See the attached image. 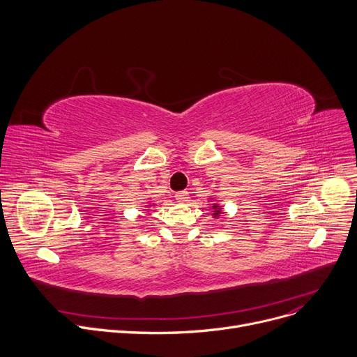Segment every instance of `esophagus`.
Returning <instances> with one entry per match:
<instances>
[{
	"label": "esophagus",
	"mask_w": 357,
	"mask_h": 357,
	"mask_svg": "<svg viewBox=\"0 0 357 357\" xmlns=\"http://www.w3.org/2000/svg\"><path fill=\"white\" fill-rule=\"evenodd\" d=\"M175 199L176 202H181V204H185L189 201V194L186 191H179L175 194Z\"/></svg>",
	"instance_id": "obj_1"
}]
</instances>
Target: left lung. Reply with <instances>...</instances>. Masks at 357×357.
Wrapping results in <instances>:
<instances>
[{
  "label": "left lung",
  "instance_id": "obj_1",
  "mask_svg": "<svg viewBox=\"0 0 357 357\" xmlns=\"http://www.w3.org/2000/svg\"><path fill=\"white\" fill-rule=\"evenodd\" d=\"M212 209H213V218L220 217V213H221V211H222L221 205H218V204H212Z\"/></svg>",
  "mask_w": 357,
  "mask_h": 357
}]
</instances>
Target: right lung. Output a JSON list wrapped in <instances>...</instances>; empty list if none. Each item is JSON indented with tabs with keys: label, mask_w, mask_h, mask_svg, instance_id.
<instances>
[{
	"label": "right lung",
	"mask_w": 357,
	"mask_h": 357,
	"mask_svg": "<svg viewBox=\"0 0 357 357\" xmlns=\"http://www.w3.org/2000/svg\"><path fill=\"white\" fill-rule=\"evenodd\" d=\"M148 206H152V205H151V204H148V205H146V208H148Z\"/></svg>",
	"instance_id": "add662e5"
}]
</instances>
